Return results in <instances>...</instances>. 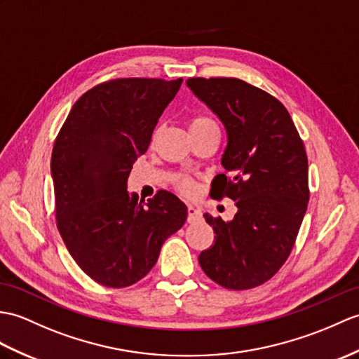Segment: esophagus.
<instances>
[{"label": "esophagus", "mask_w": 359, "mask_h": 359, "mask_svg": "<svg viewBox=\"0 0 359 359\" xmlns=\"http://www.w3.org/2000/svg\"><path fill=\"white\" fill-rule=\"evenodd\" d=\"M200 217H202V212H200V210H197V208H194V206H188V219H187L188 223H194Z\"/></svg>", "instance_id": "1"}]
</instances>
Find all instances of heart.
Returning a JSON list of instances; mask_svg holds the SVG:
<instances>
[{
  "instance_id": "obj_1",
  "label": "heart",
  "mask_w": 359,
  "mask_h": 359,
  "mask_svg": "<svg viewBox=\"0 0 359 359\" xmlns=\"http://www.w3.org/2000/svg\"><path fill=\"white\" fill-rule=\"evenodd\" d=\"M212 125H214V122H211L210 119L198 116V118H193L189 121L188 128H189V131H197V130H202V128H206V127H212ZM177 188L185 194H193L194 189H196L194 183L191 180H187V179L177 180Z\"/></svg>"
}]
</instances>
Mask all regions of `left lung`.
I'll return each instance as SVG.
<instances>
[{"mask_svg":"<svg viewBox=\"0 0 359 359\" xmlns=\"http://www.w3.org/2000/svg\"><path fill=\"white\" fill-rule=\"evenodd\" d=\"M187 86L226 130L224 174L212 198L234 200L229 222L203 214L214 243L198 255L217 285L243 290L263 285L292 251L309 202L307 156L292 118L278 99L237 78H189Z\"/></svg>","mask_w":359,"mask_h":359,"instance_id":"left-lung-1","label":"left lung"}]
</instances>
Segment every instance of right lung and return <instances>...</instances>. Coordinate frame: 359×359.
I'll return each mask as SVG.
<instances>
[{
	"label": "right lung",
	"mask_w": 359,
	"mask_h": 359,
	"mask_svg": "<svg viewBox=\"0 0 359 359\" xmlns=\"http://www.w3.org/2000/svg\"><path fill=\"white\" fill-rule=\"evenodd\" d=\"M125 78L86 91L57 135L52 170L56 224L73 260L107 287L135 285L153 269L188 208L168 191L144 203L127 180L157 121L182 86Z\"/></svg>",
	"instance_id": "add662e5"
}]
</instances>
